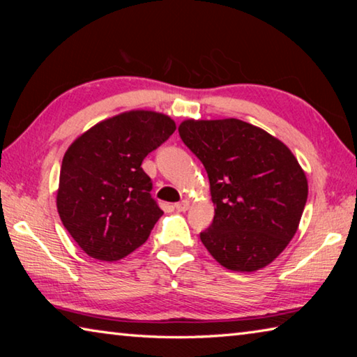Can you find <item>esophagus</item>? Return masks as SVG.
<instances>
[{"mask_svg": "<svg viewBox=\"0 0 357 357\" xmlns=\"http://www.w3.org/2000/svg\"><path fill=\"white\" fill-rule=\"evenodd\" d=\"M174 208H176L178 211H181V213H184V211L189 209V202H187V200L179 202V203L174 204Z\"/></svg>", "mask_w": 357, "mask_h": 357, "instance_id": "obj_1", "label": "esophagus"}]
</instances>
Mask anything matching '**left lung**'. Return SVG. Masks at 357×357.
Here are the masks:
<instances>
[{
  "label": "left lung",
  "mask_w": 357,
  "mask_h": 357,
  "mask_svg": "<svg viewBox=\"0 0 357 357\" xmlns=\"http://www.w3.org/2000/svg\"><path fill=\"white\" fill-rule=\"evenodd\" d=\"M178 130L209 178L214 220L200 233L208 252L238 273L273 263L298 231L309 195L298 159L241 119H187Z\"/></svg>",
  "instance_id": "8db88e82"
}]
</instances>
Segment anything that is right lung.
<instances>
[{"instance_id":"1","label":"right lung","mask_w":357,"mask_h":357,"mask_svg":"<svg viewBox=\"0 0 357 357\" xmlns=\"http://www.w3.org/2000/svg\"><path fill=\"white\" fill-rule=\"evenodd\" d=\"M176 130L167 114L130 110L100 121L66 151L56 208L80 249L118 261L146 243L162 211L142 162Z\"/></svg>"}]
</instances>
